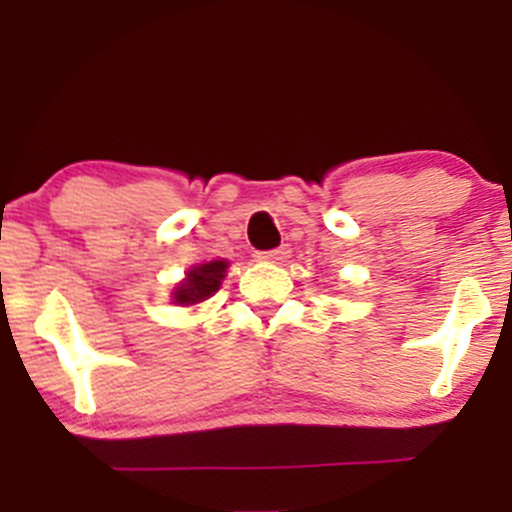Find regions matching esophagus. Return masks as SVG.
Wrapping results in <instances>:
<instances>
[{
	"instance_id": "34e87169",
	"label": "esophagus",
	"mask_w": 512,
	"mask_h": 512,
	"mask_svg": "<svg viewBox=\"0 0 512 512\" xmlns=\"http://www.w3.org/2000/svg\"><path fill=\"white\" fill-rule=\"evenodd\" d=\"M289 255H292L289 245H282V247H277V250L257 252V260H262V262H285V260H289Z\"/></svg>"
}]
</instances>
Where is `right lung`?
<instances>
[{
  "mask_svg": "<svg viewBox=\"0 0 512 512\" xmlns=\"http://www.w3.org/2000/svg\"><path fill=\"white\" fill-rule=\"evenodd\" d=\"M225 272H227V262L225 260H213V262H205V265L193 267L188 272L183 282L173 289V302L178 304H198L203 299L213 297L215 292L220 289V282L225 280Z\"/></svg>",
  "mask_w": 512,
  "mask_h": 512,
  "instance_id": "right-lung-1",
  "label": "right lung"
}]
</instances>
